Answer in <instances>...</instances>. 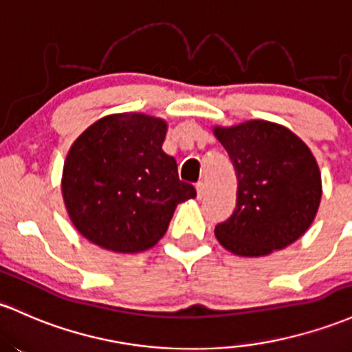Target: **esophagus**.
Wrapping results in <instances>:
<instances>
[{"label": "esophagus", "instance_id": "1", "mask_svg": "<svg viewBox=\"0 0 352 352\" xmlns=\"http://www.w3.org/2000/svg\"><path fill=\"white\" fill-rule=\"evenodd\" d=\"M195 188H197V199H202V197L206 195V184L199 182L195 185Z\"/></svg>", "mask_w": 352, "mask_h": 352}]
</instances>
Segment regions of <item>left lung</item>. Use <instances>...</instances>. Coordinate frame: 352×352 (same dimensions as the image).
Segmentation results:
<instances>
[{
    "mask_svg": "<svg viewBox=\"0 0 352 352\" xmlns=\"http://www.w3.org/2000/svg\"><path fill=\"white\" fill-rule=\"evenodd\" d=\"M237 175V202L215 237L242 257L267 256L300 237L322 195L320 172L309 146L289 129L265 120L215 126Z\"/></svg>",
    "mask_w": 352,
    "mask_h": 352,
    "instance_id": "1",
    "label": "left lung"
}]
</instances>
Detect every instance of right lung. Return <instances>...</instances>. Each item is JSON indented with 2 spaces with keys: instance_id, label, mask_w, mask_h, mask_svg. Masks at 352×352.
<instances>
[{
  "instance_id": "1",
  "label": "right lung",
  "mask_w": 352,
  "mask_h": 352,
  "mask_svg": "<svg viewBox=\"0 0 352 352\" xmlns=\"http://www.w3.org/2000/svg\"><path fill=\"white\" fill-rule=\"evenodd\" d=\"M164 120L115 113L88 126L69 148L61 192L73 226L95 245L122 254L150 249L180 202L197 195L162 150Z\"/></svg>"
}]
</instances>
